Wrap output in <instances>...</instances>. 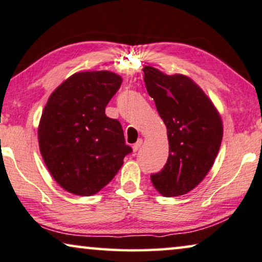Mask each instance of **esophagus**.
<instances>
[{
	"label": "esophagus",
	"instance_id": "34e87169",
	"mask_svg": "<svg viewBox=\"0 0 262 262\" xmlns=\"http://www.w3.org/2000/svg\"><path fill=\"white\" fill-rule=\"evenodd\" d=\"M141 144H142V140L141 139L138 140V142H136V143H134V146H133V150H134V153H136V151L139 150V148L141 147Z\"/></svg>",
	"mask_w": 262,
	"mask_h": 262
}]
</instances>
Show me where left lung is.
<instances>
[{"label":"left lung","mask_w":262,"mask_h":262,"mask_svg":"<svg viewBox=\"0 0 262 262\" xmlns=\"http://www.w3.org/2000/svg\"><path fill=\"white\" fill-rule=\"evenodd\" d=\"M143 80L167 127L169 155L161 171L150 175L165 196L190 192L212 168L220 149L222 121L204 91L181 74L166 75L146 66Z\"/></svg>","instance_id":"left-lung-1"}]
</instances>
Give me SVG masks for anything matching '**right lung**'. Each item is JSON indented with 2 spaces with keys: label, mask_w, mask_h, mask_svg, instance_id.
<instances>
[{
  "label": "right lung",
  "mask_w": 262,
  "mask_h": 262,
  "mask_svg": "<svg viewBox=\"0 0 262 262\" xmlns=\"http://www.w3.org/2000/svg\"><path fill=\"white\" fill-rule=\"evenodd\" d=\"M122 79L107 70L76 73L53 92L38 124L47 168L67 192L89 196L113 180L132 148L106 106Z\"/></svg>",
  "instance_id": "obj_1"
}]
</instances>
